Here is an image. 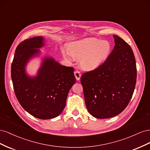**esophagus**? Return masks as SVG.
Listing matches in <instances>:
<instances>
[{"mask_svg":"<svg viewBox=\"0 0 150 150\" xmlns=\"http://www.w3.org/2000/svg\"><path fill=\"white\" fill-rule=\"evenodd\" d=\"M74 76H75L76 79L78 81H79L80 79L81 76L80 72L78 71H74Z\"/></svg>","mask_w":150,"mask_h":150,"instance_id":"34e87169","label":"esophagus"}]
</instances>
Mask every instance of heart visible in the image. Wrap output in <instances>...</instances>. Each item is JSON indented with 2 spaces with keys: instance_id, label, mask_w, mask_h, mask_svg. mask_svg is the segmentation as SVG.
I'll use <instances>...</instances> for the list:
<instances>
[{
  "instance_id": "heart-1",
  "label": "heart",
  "mask_w": 150,
  "mask_h": 150,
  "mask_svg": "<svg viewBox=\"0 0 150 150\" xmlns=\"http://www.w3.org/2000/svg\"><path fill=\"white\" fill-rule=\"evenodd\" d=\"M67 50V52L62 51L63 57L67 59H71V56L80 59L83 69L91 71L98 68L110 56L111 46L106 40L88 38L71 42Z\"/></svg>"
}]
</instances>
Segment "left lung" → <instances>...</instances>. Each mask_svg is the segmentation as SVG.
<instances>
[{
    "label": "left lung",
    "instance_id": "8db88e82",
    "mask_svg": "<svg viewBox=\"0 0 150 150\" xmlns=\"http://www.w3.org/2000/svg\"><path fill=\"white\" fill-rule=\"evenodd\" d=\"M115 46L106 61L81 78L85 103L94 117H114L128 106L137 82V66L129 45L113 35Z\"/></svg>",
    "mask_w": 150,
    "mask_h": 150
}]
</instances>
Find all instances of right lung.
Here are the masks:
<instances>
[{"label": "right lung", "instance_id": "obj_1", "mask_svg": "<svg viewBox=\"0 0 150 150\" xmlns=\"http://www.w3.org/2000/svg\"><path fill=\"white\" fill-rule=\"evenodd\" d=\"M44 38L26 39L16 48L11 66V78L17 100L37 118H54L64 110L70 89L76 82L74 68L61 65L45 56L35 76H29L25 67L32 58L39 56Z\"/></svg>", "mask_w": 150, "mask_h": 150}]
</instances>
